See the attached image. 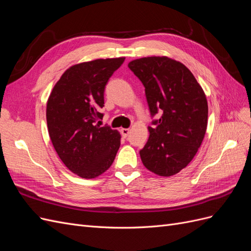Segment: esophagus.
I'll return each instance as SVG.
<instances>
[{
	"label": "esophagus",
	"mask_w": 251,
	"mask_h": 251,
	"mask_svg": "<svg viewBox=\"0 0 251 251\" xmlns=\"http://www.w3.org/2000/svg\"><path fill=\"white\" fill-rule=\"evenodd\" d=\"M120 133H121V135H123L124 137L126 138V137H127L128 134H130V128H121Z\"/></svg>",
	"instance_id": "esophagus-1"
}]
</instances>
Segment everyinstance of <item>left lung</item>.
<instances>
[{
  "label": "left lung",
  "instance_id": "left-lung-1",
  "mask_svg": "<svg viewBox=\"0 0 251 251\" xmlns=\"http://www.w3.org/2000/svg\"><path fill=\"white\" fill-rule=\"evenodd\" d=\"M130 70L144 86L151 118L150 137L140 150L146 168L170 177L193 160L207 126L206 96L193 73L177 60L150 56L132 60Z\"/></svg>",
  "mask_w": 251,
  "mask_h": 251
}]
</instances>
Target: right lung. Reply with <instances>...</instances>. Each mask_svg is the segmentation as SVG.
<instances>
[{"instance_id":"1","label":"right lung","mask_w":251,"mask_h":251,"mask_svg":"<svg viewBox=\"0 0 251 251\" xmlns=\"http://www.w3.org/2000/svg\"><path fill=\"white\" fill-rule=\"evenodd\" d=\"M125 57L95 59L70 67L56 82L47 102V126L60 160L86 179L100 176L112 165L120 134L100 126L104 88Z\"/></svg>"}]
</instances>
